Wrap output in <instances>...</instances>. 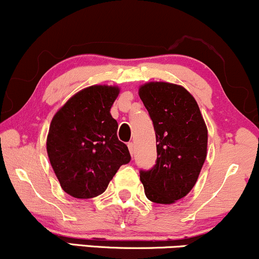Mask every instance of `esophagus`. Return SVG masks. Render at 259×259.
<instances>
[{"instance_id": "obj_1", "label": "esophagus", "mask_w": 259, "mask_h": 259, "mask_svg": "<svg viewBox=\"0 0 259 259\" xmlns=\"http://www.w3.org/2000/svg\"><path fill=\"white\" fill-rule=\"evenodd\" d=\"M128 149H130V153H131V155H133V154H135V143H133V142H130L128 144Z\"/></svg>"}]
</instances>
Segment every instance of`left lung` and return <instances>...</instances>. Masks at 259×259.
Returning a JSON list of instances; mask_svg holds the SVG:
<instances>
[{"instance_id": "1", "label": "left lung", "mask_w": 259, "mask_h": 259, "mask_svg": "<svg viewBox=\"0 0 259 259\" xmlns=\"http://www.w3.org/2000/svg\"><path fill=\"white\" fill-rule=\"evenodd\" d=\"M139 97L153 121L155 165L141 170L147 198L171 204L196 185L207 156L208 131L194 98L184 87L165 82L144 84Z\"/></svg>"}]
</instances>
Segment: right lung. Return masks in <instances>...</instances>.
I'll return each mask as SVG.
<instances>
[{
    "label": "right lung",
    "mask_w": 259,
    "mask_h": 259,
    "mask_svg": "<svg viewBox=\"0 0 259 259\" xmlns=\"http://www.w3.org/2000/svg\"><path fill=\"white\" fill-rule=\"evenodd\" d=\"M118 92L116 87H89L52 118L46 148L61 187L69 196H99L121 165L131 161L128 148L117 138V121L110 114Z\"/></svg>",
    "instance_id": "obj_1"
}]
</instances>
